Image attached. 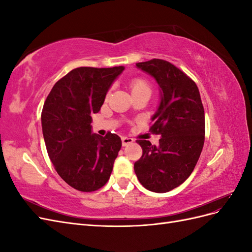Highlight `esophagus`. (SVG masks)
<instances>
[{
  "label": "esophagus",
  "mask_w": 252,
  "mask_h": 252,
  "mask_svg": "<svg viewBox=\"0 0 252 252\" xmlns=\"http://www.w3.org/2000/svg\"><path fill=\"white\" fill-rule=\"evenodd\" d=\"M133 142L132 138H129V136H122V145L123 146H127V145L131 144Z\"/></svg>",
  "instance_id": "esophagus-1"
}]
</instances>
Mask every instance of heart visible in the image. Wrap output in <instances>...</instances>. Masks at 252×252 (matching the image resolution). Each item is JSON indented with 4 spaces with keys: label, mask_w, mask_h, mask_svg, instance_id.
Returning <instances> with one entry per match:
<instances>
[{
    "label": "heart",
    "mask_w": 252,
    "mask_h": 252,
    "mask_svg": "<svg viewBox=\"0 0 252 252\" xmlns=\"http://www.w3.org/2000/svg\"><path fill=\"white\" fill-rule=\"evenodd\" d=\"M130 90L132 94H141V93H151V84L148 80L144 78H134L130 81Z\"/></svg>",
    "instance_id": "obj_1"
}]
</instances>
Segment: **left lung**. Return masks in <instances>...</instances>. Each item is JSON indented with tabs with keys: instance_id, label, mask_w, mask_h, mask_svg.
<instances>
[{
	"instance_id": "8db88e82",
	"label": "left lung",
	"mask_w": 252,
	"mask_h": 252,
	"mask_svg": "<svg viewBox=\"0 0 252 252\" xmlns=\"http://www.w3.org/2000/svg\"><path fill=\"white\" fill-rule=\"evenodd\" d=\"M161 87V103L149 131L162 136L155 146L136 140L143 155L134 163L141 184L150 191L167 192L183 184L199 161L205 141V112L194 81L161 59L136 63Z\"/></svg>"
}]
</instances>
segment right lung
Segmentation results:
<instances>
[{"label": "right lung", "mask_w": 252, "mask_h": 252, "mask_svg": "<svg viewBox=\"0 0 252 252\" xmlns=\"http://www.w3.org/2000/svg\"><path fill=\"white\" fill-rule=\"evenodd\" d=\"M123 70L75 68L55 84L44 103L42 129L49 158L60 177L79 191H95L108 182L121 149L119 135L91 133L90 123Z\"/></svg>", "instance_id": "1"}]
</instances>
